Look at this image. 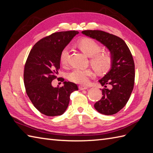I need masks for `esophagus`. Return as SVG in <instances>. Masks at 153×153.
<instances>
[{"mask_svg":"<svg viewBox=\"0 0 153 153\" xmlns=\"http://www.w3.org/2000/svg\"><path fill=\"white\" fill-rule=\"evenodd\" d=\"M79 89H80V90H86V89H88V86H84V85H80V86H79Z\"/></svg>","mask_w":153,"mask_h":153,"instance_id":"obj_1","label":"esophagus"}]
</instances>
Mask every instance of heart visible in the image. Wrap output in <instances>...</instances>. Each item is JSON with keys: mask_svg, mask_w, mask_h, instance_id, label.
Segmentation results:
<instances>
[{"mask_svg": "<svg viewBox=\"0 0 153 153\" xmlns=\"http://www.w3.org/2000/svg\"><path fill=\"white\" fill-rule=\"evenodd\" d=\"M78 46L87 56L90 57V63L100 73L106 72L111 69L113 58L108 51H101V46L96 40L91 38H82L78 41ZM69 47L65 46L61 51L59 61L63 65H67L69 58ZM93 71L90 68H74L68 74L70 81L76 84H84L88 82Z\"/></svg>", "mask_w": 153, "mask_h": 153, "instance_id": "1", "label": "heart"}]
</instances>
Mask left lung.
<instances>
[{
  "instance_id": "8db88e82",
  "label": "left lung",
  "mask_w": 153,
  "mask_h": 153,
  "mask_svg": "<svg viewBox=\"0 0 153 153\" xmlns=\"http://www.w3.org/2000/svg\"><path fill=\"white\" fill-rule=\"evenodd\" d=\"M82 33L102 43L113 56L111 69L99 80L103 87V96L94 107L105 115L116 114L126 105L134 89L135 64L131 53L124 40L113 34L99 30Z\"/></svg>"
}]
</instances>
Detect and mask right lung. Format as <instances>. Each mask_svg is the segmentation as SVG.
<instances>
[{"label": "right lung", "instance_id": "right-lung-1", "mask_svg": "<svg viewBox=\"0 0 153 153\" xmlns=\"http://www.w3.org/2000/svg\"><path fill=\"white\" fill-rule=\"evenodd\" d=\"M78 33L76 30H68L44 37L34 45L26 60L23 73L26 93L36 109L46 116L65 113L71 93L79 89L71 82H64L60 88L52 86L60 68L61 51ZM62 79L63 82L64 79Z\"/></svg>", "mask_w": 153, "mask_h": 153}]
</instances>
